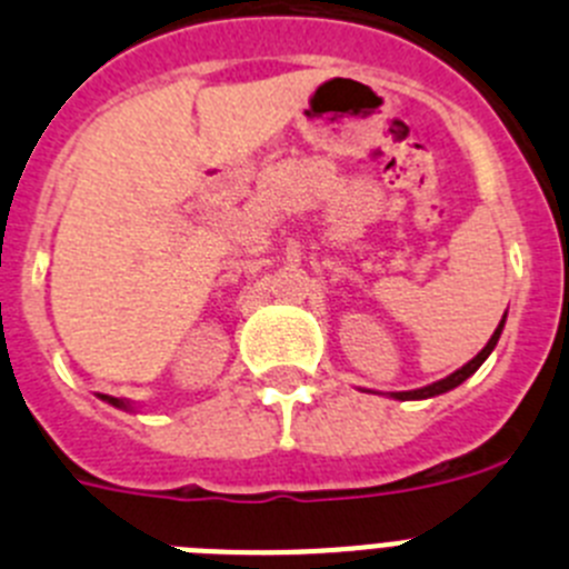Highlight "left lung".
I'll use <instances>...</instances> for the list:
<instances>
[{
    "instance_id": "1",
    "label": "left lung",
    "mask_w": 569,
    "mask_h": 569,
    "mask_svg": "<svg viewBox=\"0 0 569 569\" xmlns=\"http://www.w3.org/2000/svg\"><path fill=\"white\" fill-rule=\"evenodd\" d=\"M505 319H507V316H501L499 328H496V333L490 336V341H487V345H485V350H481V353L476 356V359H470V361H467L465 367H459V370H456V373H450V376H447V379H441V381H433V385L419 387V390H401V393H390V396H393V399H399V401H413V399H433V396H441V393H447V390H453V387H459L461 381H465V379H470V376L476 373V370H479L481 365H485V359H487V356L492 353V347L499 345V336H501V330H505Z\"/></svg>"
}]
</instances>
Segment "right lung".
<instances>
[{
    "label": "right lung",
    "instance_id": "right-lung-1",
    "mask_svg": "<svg viewBox=\"0 0 569 569\" xmlns=\"http://www.w3.org/2000/svg\"><path fill=\"white\" fill-rule=\"evenodd\" d=\"M102 399L108 401V405L119 407V410H130V401H124V399H113V396H102Z\"/></svg>",
    "mask_w": 569,
    "mask_h": 569
}]
</instances>
